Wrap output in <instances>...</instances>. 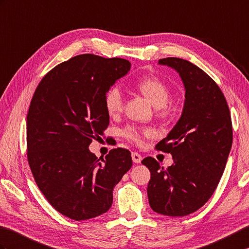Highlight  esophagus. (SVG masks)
I'll return each instance as SVG.
<instances>
[{"instance_id":"esophagus-1","label":"esophagus","mask_w":249,"mask_h":249,"mask_svg":"<svg viewBox=\"0 0 249 249\" xmlns=\"http://www.w3.org/2000/svg\"><path fill=\"white\" fill-rule=\"evenodd\" d=\"M131 158H132V161H134L135 163H140L142 161V156L140 154L136 153V152L131 153Z\"/></svg>"}]
</instances>
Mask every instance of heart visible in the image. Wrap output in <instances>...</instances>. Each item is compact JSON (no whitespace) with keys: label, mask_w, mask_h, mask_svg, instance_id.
Segmentation results:
<instances>
[{"label":"heart","mask_w":249,"mask_h":249,"mask_svg":"<svg viewBox=\"0 0 249 249\" xmlns=\"http://www.w3.org/2000/svg\"><path fill=\"white\" fill-rule=\"evenodd\" d=\"M137 87L155 107H158V112L161 117L167 115L169 109L166 107V104L170 102L171 90L163 80L157 77H145L138 83ZM104 104L109 115H117L123 110L124 95L119 86L114 85L107 90L104 96ZM122 134L127 140L137 145H141L144 139L154 136L152 129L135 125L126 126Z\"/></svg>","instance_id":"b5f03b06"}]
</instances>
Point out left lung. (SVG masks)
<instances>
[{"label": "left lung", "instance_id": "left-lung-1", "mask_svg": "<svg viewBox=\"0 0 249 249\" xmlns=\"http://www.w3.org/2000/svg\"><path fill=\"white\" fill-rule=\"evenodd\" d=\"M180 75L186 88L183 111L174 128L155 148L170 153L164 169L152 157L142 160L151 172L147 196L152 209L184 216L203 207L221 180L232 145V123L217 84L197 66L176 57L159 59Z\"/></svg>", "mask_w": 249, "mask_h": 249}]
</instances>
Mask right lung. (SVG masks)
<instances>
[{
    "mask_svg": "<svg viewBox=\"0 0 249 249\" xmlns=\"http://www.w3.org/2000/svg\"><path fill=\"white\" fill-rule=\"evenodd\" d=\"M122 58L84 54L63 61L40 80L27 113V160L39 190L65 216L84 221L112 205L115 184L132 165L128 149L105 158L90 153L109 125L104 96L130 70Z\"/></svg>",
    "mask_w": 249,
    "mask_h": 249,
    "instance_id": "1",
    "label": "right lung"
}]
</instances>
